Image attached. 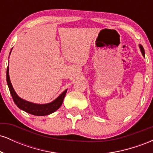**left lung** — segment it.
Segmentation results:
<instances>
[{"label": "left lung", "instance_id": "obj_1", "mask_svg": "<svg viewBox=\"0 0 153 153\" xmlns=\"http://www.w3.org/2000/svg\"><path fill=\"white\" fill-rule=\"evenodd\" d=\"M139 47H140V51H141L142 54H143V57H145V50H144L143 47L141 45H139Z\"/></svg>", "mask_w": 153, "mask_h": 153}]
</instances>
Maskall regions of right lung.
Masks as SVG:
<instances>
[{
    "mask_svg": "<svg viewBox=\"0 0 153 153\" xmlns=\"http://www.w3.org/2000/svg\"><path fill=\"white\" fill-rule=\"evenodd\" d=\"M10 52H11V51H10ZM6 81L7 84H8V88H9L10 93L11 94V96L13 98V100L16 103V105L20 109L34 116L49 115L50 114L53 113L55 111H57L59 107L62 106L65 96L67 91H68V89H66L65 91H63L57 99H54L52 102L44 103V104H38V103H31L28 101H26V100L19 97L18 95H17L14 89H13L11 82H10L9 77V67L8 66L7 68L6 71Z\"/></svg>",
    "mask_w": 153,
    "mask_h": 153,
    "instance_id": "add662e5",
    "label": "right lung"
}]
</instances>
